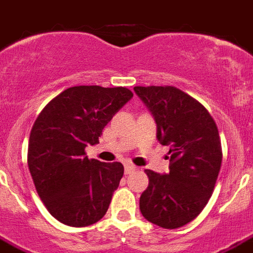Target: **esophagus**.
I'll return each instance as SVG.
<instances>
[{
	"instance_id": "obj_1",
	"label": "esophagus",
	"mask_w": 253,
	"mask_h": 253,
	"mask_svg": "<svg viewBox=\"0 0 253 253\" xmlns=\"http://www.w3.org/2000/svg\"><path fill=\"white\" fill-rule=\"evenodd\" d=\"M135 170H136V166L130 165V164H128V165H125V174H131L133 173Z\"/></svg>"
}]
</instances>
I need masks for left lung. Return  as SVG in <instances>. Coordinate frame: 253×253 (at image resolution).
<instances>
[{
  "instance_id": "1",
  "label": "left lung",
  "mask_w": 253,
  "mask_h": 253,
  "mask_svg": "<svg viewBox=\"0 0 253 253\" xmlns=\"http://www.w3.org/2000/svg\"><path fill=\"white\" fill-rule=\"evenodd\" d=\"M157 125V140L169 145V173L145 170L141 214L164 229H178L200 214L212 196L222 149L215 122L200 102L175 87H135Z\"/></svg>"
}]
</instances>
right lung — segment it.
Instances as JSON below:
<instances>
[{
	"mask_svg": "<svg viewBox=\"0 0 253 253\" xmlns=\"http://www.w3.org/2000/svg\"><path fill=\"white\" fill-rule=\"evenodd\" d=\"M132 96L123 87L67 88L35 121L28 169L39 196L59 222L83 227L105 215L123 165L89 160L84 149L97 144L104 127Z\"/></svg>",
	"mask_w": 253,
	"mask_h": 253,
	"instance_id": "right-lung-1",
	"label": "right lung"
}]
</instances>
